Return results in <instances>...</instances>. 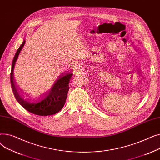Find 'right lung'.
<instances>
[{"instance_id": "obj_1", "label": "right lung", "mask_w": 160, "mask_h": 160, "mask_svg": "<svg viewBox=\"0 0 160 160\" xmlns=\"http://www.w3.org/2000/svg\"><path fill=\"white\" fill-rule=\"evenodd\" d=\"M25 43V40L19 47L13 58L10 73L11 85L13 95L25 110L35 115L47 116L54 115L63 108L69 91V83L72 73L66 71L58 77L52 88L39 96L32 97L19 91L13 82V69L21 50Z\"/></svg>"}]
</instances>
